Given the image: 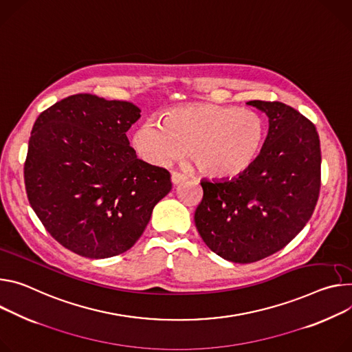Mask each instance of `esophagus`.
<instances>
[{
  "label": "esophagus",
  "instance_id": "obj_1",
  "mask_svg": "<svg viewBox=\"0 0 352 352\" xmlns=\"http://www.w3.org/2000/svg\"><path fill=\"white\" fill-rule=\"evenodd\" d=\"M185 179H186V177H185L184 174H181V173H178V171H173V173H171V181H173L174 186L182 184Z\"/></svg>",
  "mask_w": 352,
  "mask_h": 352
}]
</instances>
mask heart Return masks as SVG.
Returning a JSON list of instances; mask_svg holds the SVG:
<instances>
[{
    "label": "heart",
    "mask_w": 352,
    "mask_h": 352,
    "mask_svg": "<svg viewBox=\"0 0 352 352\" xmlns=\"http://www.w3.org/2000/svg\"><path fill=\"white\" fill-rule=\"evenodd\" d=\"M267 133V122L257 112L199 102L168 111L163 122L144 120L133 136V147L153 166H167L188 148L202 174L232 179L257 162Z\"/></svg>",
    "instance_id": "b5f03b06"
}]
</instances>
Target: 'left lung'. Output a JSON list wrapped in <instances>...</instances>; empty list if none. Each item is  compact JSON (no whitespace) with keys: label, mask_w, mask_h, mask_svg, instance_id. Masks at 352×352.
Instances as JSON below:
<instances>
[{"label":"left lung","mask_w":352,"mask_h":352,"mask_svg":"<svg viewBox=\"0 0 352 352\" xmlns=\"http://www.w3.org/2000/svg\"><path fill=\"white\" fill-rule=\"evenodd\" d=\"M268 116L264 148L232 179H202L195 226L205 244L232 263L260 261L291 243L320 192V140L314 124L282 102L248 101Z\"/></svg>","instance_id":"obj_1"}]
</instances>
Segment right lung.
<instances>
[{"label":"right lung","mask_w":352,"mask_h":352,"mask_svg":"<svg viewBox=\"0 0 352 352\" xmlns=\"http://www.w3.org/2000/svg\"><path fill=\"white\" fill-rule=\"evenodd\" d=\"M132 102L77 94L42 112L23 167L29 204L63 247L109 258L133 247L173 188L166 168L138 158L126 132Z\"/></svg>","instance_id":"obj_1"}]
</instances>
